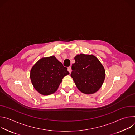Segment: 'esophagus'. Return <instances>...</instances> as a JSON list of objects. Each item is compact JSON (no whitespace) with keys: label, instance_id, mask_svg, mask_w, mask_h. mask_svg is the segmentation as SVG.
<instances>
[{"label":"esophagus","instance_id":"obj_1","mask_svg":"<svg viewBox=\"0 0 135 135\" xmlns=\"http://www.w3.org/2000/svg\"><path fill=\"white\" fill-rule=\"evenodd\" d=\"M68 71L69 72L70 74L71 73V67H68Z\"/></svg>","mask_w":135,"mask_h":135}]
</instances>
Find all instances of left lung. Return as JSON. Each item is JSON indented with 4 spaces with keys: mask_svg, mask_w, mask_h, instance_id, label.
Instances as JSON below:
<instances>
[{
    "mask_svg": "<svg viewBox=\"0 0 135 135\" xmlns=\"http://www.w3.org/2000/svg\"><path fill=\"white\" fill-rule=\"evenodd\" d=\"M74 59L70 76L76 87L85 94L98 91L105 78V70L101 62L93 55L80 54Z\"/></svg>",
    "mask_w": 135,
    "mask_h": 135,
    "instance_id": "obj_1",
    "label": "left lung"
}]
</instances>
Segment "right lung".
Wrapping results in <instances>:
<instances>
[{
  "label": "right lung",
  "mask_w": 135,
  "mask_h": 135,
  "mask_svg": "<svg viewBox=\"0 0 135 135\" xmlns=\"http://www.w3.org/2000/svg\"><path fill=\"white\" fill-rule=\"evenodd\" d=\"M69 73L54 56L43 57L30 70V79L34 88L40 94L47 95L58 89L63 78Z\"/></svg>",
  "instance_id": "1"
}]
</instances>
